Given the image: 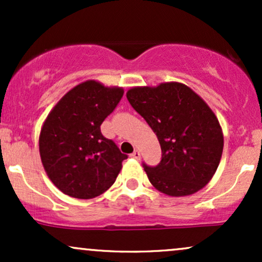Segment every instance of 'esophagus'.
I'll list each match as a JSON object with an SVG mask.
<instances>
[{"label": "esophagus", "instance_id": "34e87169", "mask_svg": "<svg viewBox=\"0 0 262 262\" xmlns=\"http://www.w3.org/2000/svg\"><path fill=\"white\" fill-rule=\"evenodd\" d=\"M130 156H132V158H133V159H137V160H139L141 154H140L139 150H134V151L130 154Z\"/></svg>", "mask_w": 262, "mask_h": 262}]
</instances>
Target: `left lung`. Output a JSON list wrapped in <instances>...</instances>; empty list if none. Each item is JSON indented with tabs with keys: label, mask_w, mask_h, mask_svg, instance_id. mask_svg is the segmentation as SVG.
<instances>
[{
	"label": "left lung",
	"mask_w": 262,
	"mask_h": 262,
	"mask_svg": "<svg viewBox=\"0 0 262 262\" xmlns=\"http://www.w3.org/2000/svg\"><path fill=\"white\" fill-rule=\"evenodd\" d=\"M127 98L161 146V160L156 166L143 162L151 185L172 197L203 188L217 170L224 145L217 117L206 102L179 82L134 87Z\"/></svg>",
	"instance_id": "8db88e82"
}]
</instances>
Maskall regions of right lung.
I'll return each mask as SVG.
<instances>
[{"label":"right lung","instance_id":"1","mask_svg":"<svg viewBox=\"0 0 262 262\" xmlns=\"http://www.w3.org/2000/svg\"><path fill=\"white\" fill-rule=\"evenodd\" d=\"M123 93L121 87L86 81L66 93L47 117L39 152L47 175L62 193L90 200L116 181L128 156L102 135L101 124Z\"/></svg>","mask_w":262,"mask_h":262}]
</instances>
